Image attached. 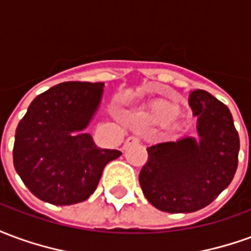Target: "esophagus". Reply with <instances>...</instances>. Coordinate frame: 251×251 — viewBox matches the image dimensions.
Segmentation results:
<instances>
[{"mask_svg": "<svg viewBox=\"0 0 251 251\" xmlns=\"http://www.w3.org/2000/svg\"><path fill=\"white\" fill-rule=\"evenodd\" d=\"M136 144H140V138L136 136H130L126 138L125 144H124V148L130 147V145H136Z\"/></svg>", "mask_w": 251, "mask_h": 251, "instance_id": "34e87169", "label": "esophagus"}]
</instances>
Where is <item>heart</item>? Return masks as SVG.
<instances>
[{
  "label": "heart",
  "instance_id": "1",
  "mask_svg": "<svg viewBox=\"0 0 251 251\" xmlns=\"http://www.w3.org/2000/svg\"><path fill=\"white\" fill-rule=\"evenodd\" d=\"M180 114V106L167 99H156L147 103L138 113V118L149 125H167Z\"/></svg>",
  "mask_w": 251,
  "mask_h": 251
}]
</instances>
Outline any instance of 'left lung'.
I'll use <instances>...</instances> for the list:
<instances>
[{"instance_id":"left-lung-1","label":"left lung","mask_w":251,"mask_h":251,"mask_svg":"<svg viewBox=\"0 0 251 251\" xmlns=\"http://www.w3.org/2000/svg\"><path fill=\"white\" fill-rule=\"evenodd\" d=\"M200 140L187 137L147 149L138 180L149 203L164 212H194L212 203L231 183L239 136L226 104L204 90L189 95Z\"/></svg>"}]
</instances>
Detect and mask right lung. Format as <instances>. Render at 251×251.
<instances>
[{
	"instance_id": "right-lung-1",
	"label": "right lung",
	"mask_w": 251,
	"mask_h": 251,
	"mask_svg": "<svg viewBox=\"0 0 251 251\" xmlns=\"http://www.w3.org/2000/svg\"><path fill=\"white\" fill-rule=\"evenodd\" d=\"M103 83L64 82L37 95L16 129L14 168L36 198L70 205L90 198L106 164L120 157L83 129L98 109Z\"/></svg>"
}]
</instances>
